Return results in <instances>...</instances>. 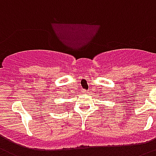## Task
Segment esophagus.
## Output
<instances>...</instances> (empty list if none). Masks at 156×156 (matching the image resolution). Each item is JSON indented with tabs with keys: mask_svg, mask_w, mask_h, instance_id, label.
<instances>
[{
	"mask_svg": "<svg viewBox=\"0 0 156 156\" xmlns=\"http://www.w3.org/2000/svg\"><path fill=\"white\" fill-rule=\"evenodd\" d=\"M82 93H83V94H86V93H88V91H87V90H82Z\"/></svg>",
	"mask_w": 156,
	"mask_h": 156,
	"instance_id": "obj_1",
	"label": "esophagus"
}]
</instances>
